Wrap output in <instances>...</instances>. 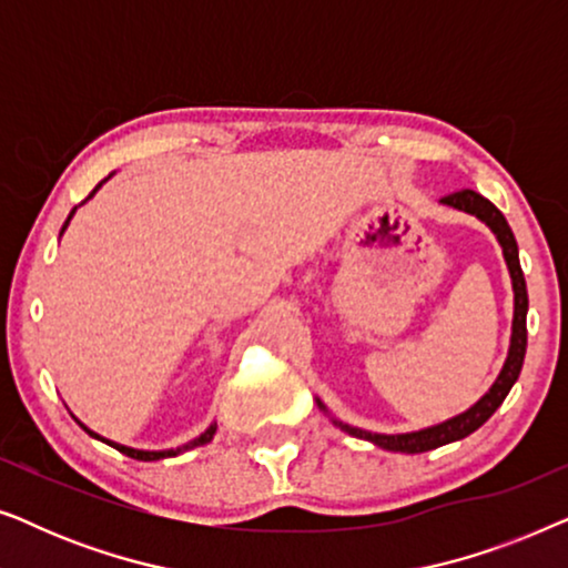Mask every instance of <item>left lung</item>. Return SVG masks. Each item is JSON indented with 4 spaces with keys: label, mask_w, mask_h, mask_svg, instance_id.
<instances>
[{
    "label": "left lung",
    "mask_w": 568,
    "mask_h": 568,
    "mask_svg": "<svg viewBox=\"0 0 568 568\" xmlns=\"http://www.w3.org/2000/svg\"><path fill=\"white\" fill-rule=\"evenodd\" d=\"M442 204L460 209V212H465V214L478 216L480 222H486L488 227H491L496 240H499L504 261H507V268H509V276H511V290H515V321H511L509 354H507V362H504V367L499 372V377H496V383L488 387V393L476 403V406H470L460 416L447 418V422H442L437 426H429V429L408 432V434H372V432L356 429V426H348V424L336 422V418H333V424L341 426V429H344L346 434H352V437L367 439V442H372V445L390 449V453H406V455L429 453V449H437L442 445H449V442L468 437V434L476 432L478 426H484L488 418L494 416V410L501 406L504 398H507L509 390H511V385L517 383L519 369H523V362H525V348H527V286H525L523 266H519L517 240H515V235H511L507 220H504V214L491 204V201L484 199L480 193L470 191V189L449 193V196L442 199ZM317 406L325 410L321 400H317Z\"/></svg>",
    "instance_id": "8db88e82"
}]
</instances>
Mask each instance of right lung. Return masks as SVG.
Wrapping results in <instances>:
<instances>
[{"instance_id":"right-lung-1","label":"right lung","mask_w":568,"mask_h":568,"mask_svg":"<svg viewBox=\"0 0 568 568\" xmlns=\"http://www.w3.org/2000/svg\"><path fill=\"white\" fill-rule=\"evenodd\" d=\"M108 178H111V175H108ZM108 178H105V181H108ZM105 181H103V183H105ZM103 183H98V185H95V189H92V193H90V196H88V199H92V196H95V191H98V189H100V185H103ZM88 199H84V201H88ZM74 212H77V206L72 209V214H69V216H67V222H64V227H61V232H64V230H67V224H69V220H72V216H74ZM80 426H82V429H84V432H88V434H90V437H95V439H100V442H105V445H111V447H115V449H119V453H123V455H126V457H134V460H144V463H152V460H162V457H175V455H181V453H185V449H193V447H201V445H206V442H212V437H214V432H216V424H212V426H209V429H206L204 434H201V437H196V439H193V442H189V445H183V447H178V449H160V453H150V449H134V447L119 445V442L103 439V437H100V434H95V432H90V429H88V426H84L82 422H80Z\"/></svg>"}]
</instances>
